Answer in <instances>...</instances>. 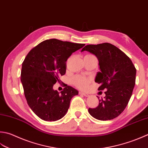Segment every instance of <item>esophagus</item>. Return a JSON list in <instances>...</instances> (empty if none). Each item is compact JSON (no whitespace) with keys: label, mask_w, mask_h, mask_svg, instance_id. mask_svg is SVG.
I'll return each mask as SVG.
<instances>
[{"label":"esophagus","mask_w":148,"mask_h":148,"mask_svg":"<svg viewBox=\"0 0 148 148\" xmlns=\"http://www.w3.org/2000/svg\"><path fill=\"white\" fill-rule=\"evenodd\" d=\"M79 94H81V95H84V96H85V97H88V96H89V94L85 93V92H79Z\"/></svg>","instance_id":"obj_1"}]
</instances>
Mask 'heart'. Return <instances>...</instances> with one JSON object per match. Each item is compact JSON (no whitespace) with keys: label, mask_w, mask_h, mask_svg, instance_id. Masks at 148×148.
I'll list each match as a JSON object with an SVG mask.
<instances>
[{"label":"heart","mask_w":148,"mask_h":148,"mask_svg":"<svg viewBox=\"0 0 148 148\" xmlns=\"http://www.w3.org/2000/svg\"><path fill=\"white\" fill-rule=\"evenodd\" d=\"M87 56H94L92 54H87ZM73 82L74 85L79 89H86L88 87L90 83V79L81 75H77L73 78Z\"/></svg>","instance_id":"obj_1"}]
</instances>
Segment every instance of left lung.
Returning a JSON list of instances; mask_svg holds the SVG:
<instances>
[{
    "label": "left lung",
    "instance_id": "obj_1",
    "mask_svg": "<svg viewBox=\"0 0 148 148\" xmlns=\"http://www.w3.org/2000/svg\"><path fill=\"white\" fill-rule=\"evenodd\" d=\"M95 54L99 60L101 72L95 82L99 90H106L104 99L99 98V105L88 108L92 117L101 121L114 119L128 105L135 84L136 69L131 59L116 46L110 43L87 45L82 51Z\"/></svg>",
    "mask_w": 148,
    "mask_h": 148
}]
</instances>
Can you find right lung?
<instances>
[{"label":"right lung","instance_id":"right-lung-1","mask_svg":"<svg viewBox=\"0 0 148 148\" xmlns=\"http://www.w3.org/2000/svg\"><path fill=\"white\" fill-rule=\"evenodd\" d=\"M85 44L46 40L29 52L22 63L21 82L28 105L38 117L55 121L66 114L76 89L66 85L60 94L53 86L66 73V62Z\"/></svg>","mask_w":148,"mask_h":148}]
</instances>
